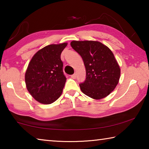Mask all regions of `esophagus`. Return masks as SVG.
<instances>
[{
  "label": "esophagus",
  "instance_id": "34e87169",
  "mask_svg": "<svg viewBox=\"0 0 149 149\" xmlns=\"http://www.w3.org/2000/svg\"><path fill=\"white\" fill-rule=\"evenodd\" d=\"M71 77L72 78V79H75V78H76V74H74L72 75H71Z\"/></svg>",
  "mask_w": 149,
  "mask_h": 149
}]
</instances>
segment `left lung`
Here are the masks:
<instances>
[{"label":"left lung","mask_w":149,"mask_h":149,"mask_svg":"<svg viewBox=\"0 0 149 149\" xmlns=\"http://www.w3.org/2000/svg\"><path fill=\"white\" fill-rule=\"evenodd\" d=\"M70 45L81 56L86 70V79L79 84L81 91L95 100L107 97L120 77V65L112 50L95 41H72Z\"/></svg>","instance_id":"left-lung-1"}]
</instances>
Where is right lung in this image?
<instances>
[{"label":"right lung","mask_w":149,"mask_h":149,"mask_svg":"<svg viewBox=\"0 0 149 149\" xmlns=\"http://www.w3.org/2000/svg\"><path fill=\"white\" fill-rule=\"evenodd\" d=\"M67 42L49 45L35 53L25 74L27 89L41 104L54 102L62 95L66 77L60 58Z\"/></svg>","instance_id":"right-lung-1"}]
</instances>
